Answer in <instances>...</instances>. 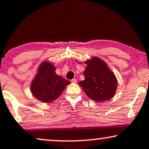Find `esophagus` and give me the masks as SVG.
<instances>
[{
	"mask_svg": "<svg viewBox=\"0 0 149 149\" xmlns=\"http://www.w3.org/2000/svg\"><path fill=\"white\" fill-rule=\"evenodd\" d=\"M71 82H72V83H76L77 82V80H76V78H73L72 80H71Z\"/></svg>",
	"mask_w": 149,
	"mask_h": 149,
	"instance_id": "34e87169",
	"label": "esophagus"
}]
</instances>
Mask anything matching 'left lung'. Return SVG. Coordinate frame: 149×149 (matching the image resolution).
I'll return each instance as SVG.
<instances>
[{"label":"left lung","instance_id":"obj_1","mask_svg":"<svg viewBox=\"0 0 149 149\" xmlns=\"http://www.w3.org/2000/svg\"><path fill=\"white\" fill-rule=\"evenodd\" d=\"M85 80L79 85L87 96L95 102H104L114 97L117 88V80L104 61L93 57L85 61Z\"/></svg>","mask_w":149,"mask_h":149}]
</instances>
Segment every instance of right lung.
I'll return each instance as SVG.
<instances>
[{
  "label": "right lung",
  "instance_id": "obj_1",
  "mask_svg": "<svg viewBox=\"0 0 149 149\" xmlns=\"http://www.w3.org/2000/svg\"><path fill=\"white\" fill-rule=\"evenodd\" d=\"M54 65L49 62L42 63L39 67L38 73L32 81L31 90L33 96L44 103L56 100L62 94L70 82L55 73Z\"/></svg>",
  "mask_w": 149,
  "mask_h": 149
}]
</instances>
